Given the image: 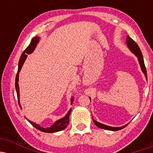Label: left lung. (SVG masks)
Listing matches in <instances>:
<instances>
[{
    "mask_svg": "<svg viewBox=\"0 0 153 153\" xmlns=\"http://www.w3.org/2000/svg\"><path fill=\"white\" fill-rule=\"evenodd\" d=\"M127 44L128 47L129 48V50H130L131 52H132L133 53H134L135 55L137 57L139 62H140V67H141L142 71H143V73L145 74V78H146V79H147V71H146V68H145V62H144L143 56V54H142L141 50H140V47H139V46L137 45V44L135 42L134 40H133L131 37H129V36H127ZM89 99H91V98H89ZM93 120H94V124H96L98 127L101 128V129H107V130H111V131L120 130V129H123V128L127 127V125H124V126H123V127H109V126L104 125V124H101V123L95 121L94 119H93Z\"/></svg>",
    "mask_w": 153,
    "mask_h": 153,
    "instance_id": "8db88e82",
    "label": "left lung"
}]
</instances>
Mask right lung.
Here are the masks:
<instances>
[{
    "label": "right lung",
    "mask_w": 153,
    "mask_h": 153,
    "mask_svg": "<svg viewBox=\"0 0 153 153\" xmlns=\"http://www.w3.org/2000/svg\"><path fill=\"white\" fill-rule=\"evenodd\" d=\"M39 37H38V36H36V37L33 38L32 39H31L30 45L26 47V50L24 51V52L22 53V56H21L20 59H19L18 73H17L16 76L15 87H16V94H17V98H18L19 105V106L21 107V108H22V106H21L20 102H19V84H18L19 73L20 72L21 69H22V67L23 65V64H24V61H25L26 57H27V54H31V52L34 50L35 47H36V45H37L39 42ZM73 100L74 99L72 98V101H71L72 103H73ZM71 109H70L69 111H68V113L65 115V117H63L62 119H59V120H57V122H54L50 127H48V128L42 127H40L39 124H36V123L31 122V121L29 120V119H27V120L29 121V122L30 123L33 127H34L36 129H39V131H44V132H47V133H53V132H56V131L63 130V129H65V128L68 127V124H69V122H70L69 117H70V114H71Z\"/></svg>",
    "instance_id": "right-lung-1"
}]
</instances>
